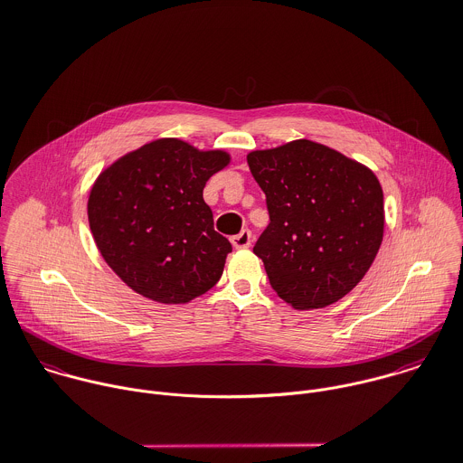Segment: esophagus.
<instances>
[{"instance_id":"esophagus-1","label":"esophagus","mask_w":463,"mask_h":463,"mask_svg":"<svg viewBox=\"0 0 463 463\" xmlns=\"http://www.w3.org/2000/svg\"><path fill=\"white\" fill-rule=\"evenodd\" d=\"M252 241V232L249 229H243L240 234L232 236L231 238V243L236 247V249H247Z\"/></svg>"}]
</instances>
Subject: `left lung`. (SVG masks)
Wrapping results in <instances>:
<instances>
[{
	"label": "left lung",
	"mask_w": 463,
	"mask_h": 463,
	"mask_svg": "<svg viewBox=\"0 0 463 463\" xmlns=\"http://www.w3.org/2000/svg\"><path fill=\"white\" fill-rule=\"evenodd\" d=\"M270 223L254 245L278 296L296 310L343 299L384 236V194L364 164L307 138L247 155Z\"/></svg>",
	"instance_id": "left-lung-1"
}]
</instances>
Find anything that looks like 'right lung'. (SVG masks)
I'll return each mask as SVG.
<instances>
[{
    "label": "right lung",
    "mask_w": 463,
    "mask_h": 463,
    "mask_svg": "<svg viewBox=\"0 0 463 463\" xmlns=\"http://www.w3.org/2000/svg\"><path fill=\"white\" fill-rule=\"evenodd\" d=\"M229 164L223 149L167 137L126 153L97 176L88 196L90 231L131 290L185 305L218 283L232 247L214 231L203 187Z\"/></svg>",
    "instance_id": "add662e5"
}]
</instances>
